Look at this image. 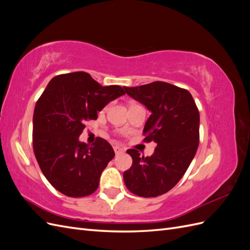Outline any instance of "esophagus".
I'll return each mask as SVG.
<instances>
[{"mask_svg": "<svg viewBox=\"0 0 250 250\" xmlns=\"http://www.w3.org/2000/svg\"><path fill=\"white\" fill-rule=\"evenodd\" d=\"M113 150H115L116 154H120V153L124 152V149H123V148H121L120 146H113Z\"/></svg>", "mask_w": 250, "mask_h": 250, "instance_id": "34e87169", "label": "esophagus"}]
</instances>
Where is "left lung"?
I'll list each match as a JSON object with an SVG mask.
<instances>
[{
    "label": "left lung",
    "instance_id": "left-lung-1",
    "mask_svg": "<svg viewBox=\"0 0 250 250\" xmlns=\"http://www.w3.org/2000/svg\"><path fill=\"white\" fill-rule=\"evenodd\" d=\"M124 89L151 111L143 130L144 141L156 143L151 156L127 150L132 166L123 173L124 183L135 195L156 197L170 191L193 161L199 145V111L190 92L167 82Z\"/></svg>",
    "mask_w": 250,
    "mask_h": 250
}]
</instances>
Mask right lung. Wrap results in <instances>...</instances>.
Segmentation results:
<instances>
[{"mask_svg":"<svg viewBox=\"0 0 250 250\" xmlns=\"http://www.w3.org/2000/svg\"><path fill=\"white\" fill-rule=\"evenodd\" d=\"M125 94L119 85L102 86L88 73L52 78L33 113V150L42 174L57 191L84 197L98 187L102 171L115 156L110 144L97 138L92 146L79 142L88 120Z\"/></svg>","mask_w":250,"mask_h":250,"instance_id":"right-lung-1","label":"right lung"}]
</instances>
